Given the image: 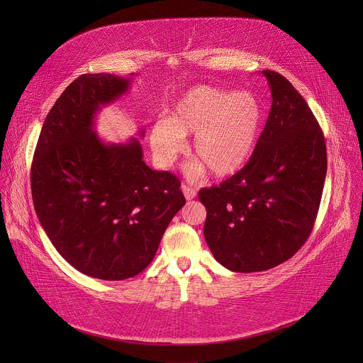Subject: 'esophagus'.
<instances>
[{"instance_id":"1","label":"esophagus","mask_w":363,"mask_h":363,"mask_svg":"<svg viewBox=\"0 0 363 363\" xmlns=\"http://www.w3.org/2000/svg\"><path fill=\"white\" fill-rule=\"evenodd\" d=\"M182 191H183V194L186 196V200H194L195 196H196V191L194 188H191V186H188V184H182Z\"/></svg>"}]
</instances>
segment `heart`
Here are the masks:
<instances>
[{"mask_svg":"<svg viewBox=\"0 0 363 363\" xmlns=\"http://www.w3.org/2000/svg\"><path fill=\"white\" fill-rule=\"evenodd\" d=\"M260 123L262 106L251 92L195 86L167 119L151 127L150 144L157 160L169 167L184 148L183 138L194 135L191 155L215 177H227L248 160ZM201 165L196 163L195 169L201 171Z\"/></svg>","mask_w":363,"mask_h":363,"instance_id":"heart-1","label":"heart"}]
</instances>
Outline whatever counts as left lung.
Listing matches in <instances>:
<instances>
[{"mask_svg":"<svg viewBox=\"0 0 363 363\" xmlns=\"http://www.w3.org/2000/svg\"><path fill=\"white\" fill-rule=\"evenodd\" d=\"M272 104L245 167L201 189L204 238L230 271H267L291 259L312 233L327 172L323 130L311 107L276 71H262Z\"/></svg>","mask_w":363,"mask_h":363,"instance_id":"left-lung-1","label":"left lung"}]
</instances>
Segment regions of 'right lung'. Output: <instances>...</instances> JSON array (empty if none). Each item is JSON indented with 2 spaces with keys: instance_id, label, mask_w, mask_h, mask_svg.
Returning <instances> with one entry per match:
<instances>
[{
  "instance_id": "right-lung-1",
  "label": "right lung",
  "mask_w": 363,
  "mask_h": 363,
  "mask_svg": "<svg viewBox=\"0 0 363 363\" xmlns=\"http://www.w3.org/2000/svg\"><path fill=\"white\" fill-rule=\"evenodd\" d=\"M128 84L112 74L74 80L47 115L31 162L33 204L47 236L69 265L101 280L144 271L186 203L174 174L147 167L138 139L104 144L94 131L100 107Z\"/></svg>"
}]
</instances>
